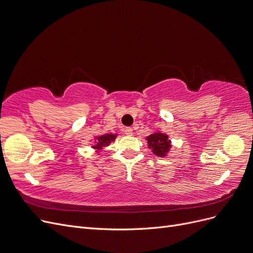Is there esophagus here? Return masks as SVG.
<instances>
[{"mask_svg":"<svg viewBox=\"0 0 253 253\" xmlns=\"http://www.w3.org/2000/svg\"><path fill=\"white\" fill-rule=\"evenodd\" d=\"M124 132H125V134H126V135H128V136H131V135H132V133H133V130H132V128L128 127V128H126V129L124 130Z\"/></svg>","mask_w":253,"mask_h":253,"instance_id":"esophagus-1","label":"esophagus"}]
</instances>
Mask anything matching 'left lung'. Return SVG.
I'll use <instances>...</instances> for the list:
<instances>
[{
  "mask_svg": "<svg viewBox=\"0 0 253 253\" xmlns=\"http://www.w3.org/2000/svg\"><path fill=\"white\" fill-rule=\"evenodd\" d=\"M146 141L148 144V148L151 149L153 154L160 157L167 156L170 152V149L172 148L169 135L161 131H156L150 135H148L146 137Z\"/></svg>",
  "mask_w": 253,
  "mask_h": 253,
  "instance_id": "obj_1",
  "label": "left lung"
}]
</instances>
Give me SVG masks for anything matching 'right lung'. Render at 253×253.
<instances>
[{"label": "right lung", "instance_id": "right-lung-1", "mask_svg": "<svg viewBox=\"0 0 253 253\" xmlns=\"http://www.w3.org/2000/svg\"><path fill=\"white\" fill-rule=\"evenodd\" d=\"M118 134H111V133H107V134H103L100 136H96L95 137V145L91 146V148L95 150L96 152H100L102 149H104L105 147L109 146L110 143L115 142V139L117 138Z\"/></svg>", "mask_w": 253, "mask_h": 253}]
</instances>
